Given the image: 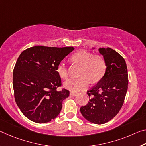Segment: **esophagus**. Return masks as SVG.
Here are the masks:
<instances>
[{"instance_id":"obj_1","label":"esophagus","mask_w":146,"mask_h":146,"mask_svg":"<svg viewBox=\"0 0 146 146\" xmlns=\"http://www.w3.org/2000/svg\"><path fill=\"white\" fill-rule=\"evenodd\" d=\"M77 95V93H76V92H70V96H76Z\"/></svg>"}]
</instances>
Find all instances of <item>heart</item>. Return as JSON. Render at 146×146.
Wrapping results in <instances>:
<instances>
[{"label": "heart", "mask_w": 146, "mask_h": 146, "mask_svg": "<svg viewBox=\"0 0 146 146\" xmlns=\"http://www.w3.org/2000/svg\"><path fill=\"white\" fill-rule=\"evenodd\" d=\"M74 64L81 66L78 78H69L65 82L64 86L67 88L78 92L84 90L88 86L90 82H96L100 80L105 75L106 64L104 58L99 54L86 51H80L74 54L71 58ZM56 71L62 78L68 77V70L66 65L60 62L58 65Z\"/></svg>", "instance_id": "heart-1"}]
</instances>
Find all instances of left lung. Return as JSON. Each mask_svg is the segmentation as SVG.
<instances>
[{"instance_id":"1","label":"left lung","mask_w":146,"mask_h":146,"mask_svg":"<svg viewBox=\"0 0 146 146\" xmlns=\"http://www.w3.org/2000/svg\"><path fill=\"white\" fill-rule=\"evenodd\" d=\"M106 62L105 75L87 91L89 101L80 110L86 119L95 124H103L117 114L124 103L128 88V73L125 60L112 48H100Z\"/></svg>"}]
</instances>
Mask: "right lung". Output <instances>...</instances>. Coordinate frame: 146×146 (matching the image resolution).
I'll return each instance as SVG.
<instances>
[{
	"label": "right lung",
	"mask_w": 146,
	"mask_h": 146,
	"mask_svg": "<svg viewBox=\"0 0 146 146\" xmlns=\"http://www.w3.org/2000/svg\"><path fill=\"white\" fill-rule=\"evenodd\" d=\"M74 49L34 46L21 53L13 69V87L15 102L28 119L47 123L60 114L69 91L57 90L62 81L56 68Z\"/></svg>",
	"instance_id": "right-lung-1"
}]
</instances>
